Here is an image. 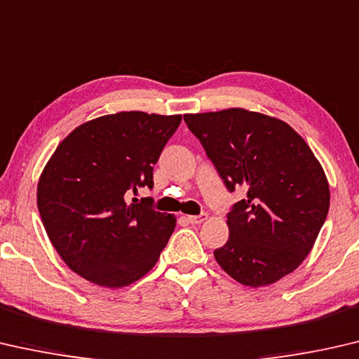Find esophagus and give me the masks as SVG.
I'll return each mask as SVG.
<instances>
[{"mask_svg": "<svg viewBox=\"0 0 359 359\" xmlns=\"http://www.w3.org/2000/svg\"><path fill=\"white\" fill-rule=\"evenodd\" d=\"M205 219H207V215L205 213L196 215V216H187V221H189L191 224H201V222H203Z\"/></svg>", "mask_w": 359, "mask_h": 359, "instance_id": "obj_1", "label": "esophagus"}]
</instances>
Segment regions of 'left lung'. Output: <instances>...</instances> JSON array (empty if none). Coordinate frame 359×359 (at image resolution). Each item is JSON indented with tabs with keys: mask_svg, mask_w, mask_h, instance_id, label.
I'll use <instances>...</instances> for the list:
<instances>
[{
	"mask_svg": "<svg viewBox=\"0 0 359 359\" xmlns=\"http://www.w3.org/2000/svg\"><path fill=\"white\" fill-rule=\"evenodd\" d=\"M229 192V240L215 259L245 286L275 283L301 266L325 224L329 184L320 162L286 122L242 108L184 114Z\"/></svg>",
	"mask_w": 359,
	"mask_h": 359,
	"instance_id": "8db88e82",
	"label": "left lung"
}]
</instances>
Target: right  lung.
<instances>
[{"instance_id": "right-lung-1", "label": "right lung", "mask_w": 359, "mask_h": 359, "mask_svg": "<svg viewBox=\"0 0 359 359\" xmlns=\"http://www.w3.org/2000/svg\"><path fill=\"white\" fill-rule=\"evenodd\" d=\"M181 116H102L57 146L38 183V210L65 264L98 286L122 287L156 266L173 215L152 208V170Z\"/></svg>"}]
</instances>
